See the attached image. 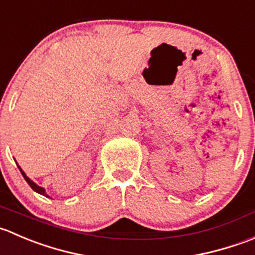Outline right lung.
<instances>
[{
	"label": "right lung",
	"mask_w": 255,
	"mask_h": 255,
	"mask_svg": "<svg viewBox=\"0 0 255 255\" xmlns=\"http://www.w3.org/2000/svg\"><path fill=\"white\" fill-rule=\"evenodd\" d=\"M16 163H17V162H16ZM17 166H18L19 171H21V173H22V176H23V177H24V180H26V181H27V183H28V185H29V186H31V188H32V190H33V191H34V192H37V193H39V195H43V196H45V197L50 198V197H49V196H48V195H47V192H45V190H44V188H43V187H41V186H38V185H37V183H34V182H33V181H32V180H31V178H29V177H28V176H27V175H26V173H24V171H23V170H22V168H21V167H19V165H18V163H17Z\"/></svg>",
	"instance_id": "1"
}]
</instances>
